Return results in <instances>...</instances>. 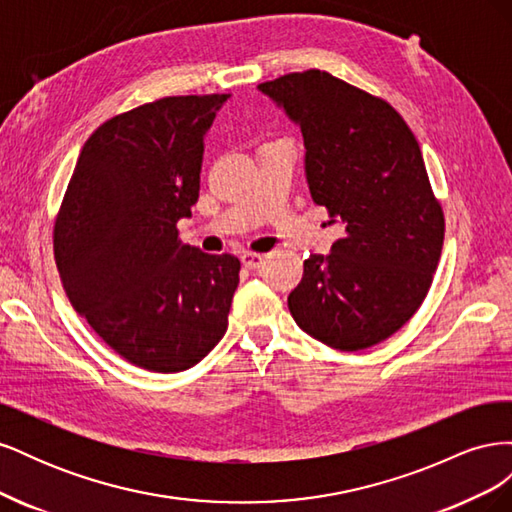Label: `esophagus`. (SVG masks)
Wrapping results in <instances>:
<instances>
[{"label":"esophagus","instance_id":"obj_1","mask_svg":"<svg viewBox=\"0 0 512 512\" xmlns=\"http://www.w3.org/2000/svg\"><path fill=\"white\" fill-rule=\"evenodd\" d=\"M241 262H243V267L245 269H258L262 262H265V256L262 254H254V252H245L243 256H241Z\"/></svg>","mask_w":512,"mask_h":512}]
</instances>
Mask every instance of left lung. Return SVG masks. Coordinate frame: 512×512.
I'll use <instances>...</instances> for the list:
<instances>
[{
    "label": "left lung",
    "instance_id": "left-lung-1",
    "mask_svg": "<svg viewBox=\"0 0 512 512\" xmlns=\"http://www.w3.org/2000/svg\"><path fill=\"white\" fill-rule=\"evenodd\" d=\"M258 91L301 130L309 194L346 230L331 254L303 262L290 314L331 348L376 346L421 307L442 254L421 147L391 104L329 72H292Z\"/></svg>",
    "mask_w": 512,
    "mask_h": 512
}]
</instances>
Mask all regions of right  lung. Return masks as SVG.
I'll return each instance as SVG.
<instances>
[{
  "instance_id": "right-lung-1",
  "label": "right lung",
  "mask_w": 512,
  "mask_h": 512,
  "mask_svg": "<svg viewBox=\"0 0 512 512\" xmlns=\"http://www.w3.org/2000/svg\"><path fill=\"white\" fill-rule=\"evenodd\" d=\"M228 94L175 96L87 138L55 222V262L76 314L136 367L177 374L228 327L239 258L185 245L205 134Z\"/></svg>"
}]
</instances>
